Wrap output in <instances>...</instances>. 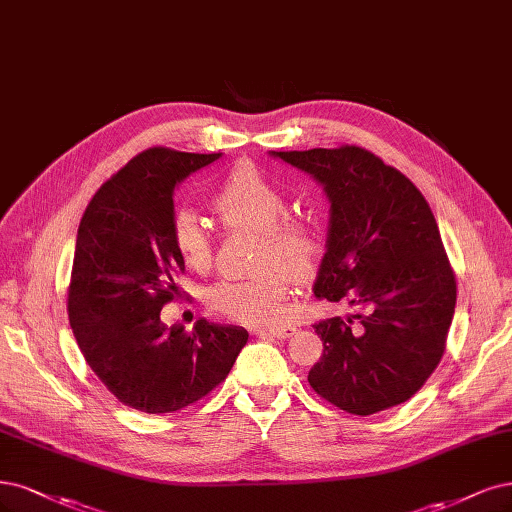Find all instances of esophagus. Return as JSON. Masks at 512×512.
Returning a JSON list of instances; mask_svg holds the SVG:
<instances>
[{"label": "esophagus", "mask_w": 512, "mask_h": 512, "mask_svg": "<svg viewBox=\"0 0 512 512\" xmlns=\"http://www.w3.org/2000/svg\"><path fill=\"white\" fill-rule=\"evenodd\" d=\"M296 328L292 326H273V328H262L258 330V334H269V337H277V339H288L292 337Z\"/></svg>", "instance_id": "esophagus-1"}]
</instances>
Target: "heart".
I'll return each instance as SVG.
<instances>
[{"mask_svg": "<svg viewBox=\"0 0 512 512\" xmlns=\"http://www.w3.org/2000/svg\"><path fill=\"white\" fill-rule=\"evenodd\" d=\"M214 209L228 228L260 233L262 275L220 279L207 290V307L241 324L260 326L279 320L290 294V278L305 281L320 269L326 239L311 220L294 218L288 192L258 167L243 163L226 175L214 195ZM173 248L188 269L205 273L214 260L205 222L192 209L178 211L171 226Z\"/></svg>", "mask_w": 512, "mask_h": 512, "instance_id": "heart-1", "label": "heart"}]
</instances>
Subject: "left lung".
Segmentation results:
<instances>
[{
	"instance_id": "left-lung-1",
	"label": "left lung",
	"mask_w": 512,
	"mask_h": 512,
	"mask_svg": "<svg viewBox=\"0 0 512 512\" xmlns=\"http://www.w3.org/2000/svg\"><path fill=\"white\" fill-rule=\"evenodd\" d=\"M271 154L311 175L330 203L313 294L360 309L313 326L324 356L309 370L311 387L351 415L407 402L443 358L457 296L428 201L358 146Z\"/></svg>"
}]
</instances>
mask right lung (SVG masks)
Listing matches in <instances>:
<instances>
[{"label":"right lung","instance_id":"add662e5","mask_svg":"<svg viewBox=\"0 0 512 512\" xmlns=\"http://www.w3.org/2000/svg\"><path fill=\"white\" fill-rule=\"evenodd\" d=\"M222 156L150 148L105 182L80 220L69 326L84 360L131 409L180 411L220 385L248 330L199 320L167 328L161 309L178 294L184 262L173 248V192Z\"/></svg>","mask_w":512,"mask_h":512}]
</instances>
